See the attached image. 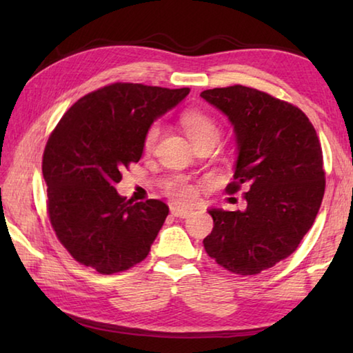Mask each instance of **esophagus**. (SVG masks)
I'll use <instances>...</instances> for the list:
<instances>
[{"instance_id":"obj_1","label":"esophagus","mask_w":353,"mask_h":353,"mask_svg":"<svg viewBox=\"0 0 353 353\" xmlns=\"http://www.w3.org/2000/svg\"><path fill=\"white\" fill-rule=\"evenodd\" d=\"M170 210H171L172 216H176V218H187V216H190V214H191L190 208H183V207L177 205V204H171L170 205Z\"/></svg>"}]
</instances>
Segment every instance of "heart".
<instances>
[{
	"label": "heart",
	"instance_id": "b5f03b06",
	"mask_svg": "<svg viewBox=\"0 0 353 353\" xmlns=\"http://www.w3.org/2000/svg\"><path fill=\"white\" fill-rule=\"evenodd\" d=\"M182 126L193 145H196V143H199L202 140H216L218 141L221 137V129L218 124L214 123V119L207 117L205 113H202V112H196V110L185 112L182 115ZM159 135H160V124L154 123L152 126L148 129V132L145 135V148L151 149L155 145V141H157ZM170 193H171V196H174L176 199L182 201V202L193 201L194 194H196L194 188L183 182L172 183L170 188Z\"/></svg>",
	"mask_w": 353,
	"mask_h": 353
}]
</instances>
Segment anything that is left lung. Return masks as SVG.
Returning <instances> with one entry per match:
<instances>
[{"instance_id":"obj_1","label":"left lung","mask_w":353,"mask_h":353,"mask_svg":"<svg viewBox=\"0 0 353 353\" xmlns=\"http://www.w3.org/2000/svg\"><path fill=\"white\" fill-rule=\"evenodd\" d=\"M201 97L235 132L227 193L248 190L244 210L208 208L214 225L204 248L227 271L254 276L290 256L312 229L325 190L321 143L301 109L255 88H213Z\"/></svg>"}]
</instances>
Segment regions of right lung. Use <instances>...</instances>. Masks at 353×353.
Returning a JSON list of instances; mask_svg holds the SVG:
<instances>
[{"mask_svg":"<svg viewBox=\"0 0 353 353\" xmlns=\"http://www.w3.org/2000/svg\"><path fill=\"white\" fill-rule=\"evenodd\" d=\"M188 93L118 82L85 94L59 121L41 171L51 225L76 261L113 274L146 259L170 208L159 199L128 201L115 185L141 159L152 123Z\"/></svg>","mask_w":353,"mask_h":353,"instance_id":"1","label":"right lung"}]
</instances>
